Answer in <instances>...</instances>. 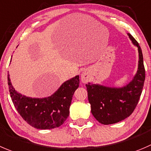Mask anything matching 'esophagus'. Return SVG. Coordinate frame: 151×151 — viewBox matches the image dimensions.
Returning a JSON list of instances; mask_svg holds the SVG:
<instances>
[{"label": "esophagus", "instance_id": "1", "mask_svg": "<svg viewBox=\"0 0 151 151\" xmlns=\"http://www.w3.org/2000/svg\"><path fill=\"white\" fill-rule=\"evenodd\" d=\"M81 80L83 83L88 82L90 80V74L87 70H84L81 74Z\"/></svg>", "mask_w": 151, "mask_h": 151}]
</instances>
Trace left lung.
<instances>
[{
	"mask_svg": "<svg viewBox=\"0 0 151 151\" xmlns=\"http://www.w3.org/2000/svg\"><path fill=\"white\" fill-rule=\"evenodd\" d=\"M127 35L139 52L138 69L133 79L121 87L90 82L86 84L92 114L102 124H115L130 116L136 108L142 91L145 79L142 52L135 38L130 33Z\"/></svg>",
	"mask_w": 151,
	"mask_h": 151,
	"instance_id": "8db88e82",
	"label": "left lung"
}]
</instances>
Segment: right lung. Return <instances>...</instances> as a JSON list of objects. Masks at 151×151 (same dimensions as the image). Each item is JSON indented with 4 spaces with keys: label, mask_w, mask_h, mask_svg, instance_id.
<instances>
[{
    "label": "right lung",
    "mask_w": 151,
    "mask_h": 151,
    "mask_svg": "<svg viewBox=\"0 0 151 151\" xmlns=\"http://www.w3.org/2000/svg\"><path fill=\"white\" fill-rule=\"evenodd\" d=\"M8 85L12 102L21 117L32 127L47 130L60 127L68 117L73 96L79 86V76L64 81L53 94L44 98H32L18 93L9 75Z\"/></svg>",
    "instance_id": "obj_1"
}]
</instances>
